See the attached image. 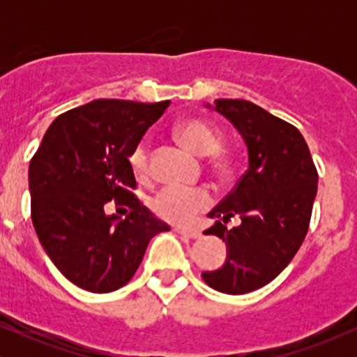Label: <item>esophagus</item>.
<instances>
[{
	"label": "esophagus",
	"mask_w": 357,
	"mask_h": 357,
	"mask_svg": "<svg viewBox=\"0 0 357 357\" xmlns=\"http://www.w3.org/2000/svg\"><path fill=\"white\" fill-rule=\"evenodd\" d=\"M174 231L179 233V235H183V236H188V238H192V240L199 238V236H202V231H198V230H190V228L176 227Z\"/></svg>",
	"instance_id": "1"
}]
</instances>
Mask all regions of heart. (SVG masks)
Returning a JSON list of instances; mask_svg holds the SVG:
<instances>
[{"label":"heart","instance_id":"heart-1","mask_svg":"<svg viewBox=\"0 0 357 357\" xmlns=\"http://www.w3.org/2000/svg\"><path fill=\"white\" fill-rule=\"evenodd\" d=\"M176 136L192 153L199 155H213V162L220 171L227 169V162L216 154L221 146V137L208 122L202 121V119H188V121L176 126ZM149 141L144 137L132 147L129 154L130 167L139 179H146L149 176ZM211 202V195L206 188L171 184V186L162 188L151 199V210L154 211L155 216L169 221V223L188 225L195 220L198 213L206 210Z\"/></svg>","mask_w":357,"mask_h":357}]
</instances>
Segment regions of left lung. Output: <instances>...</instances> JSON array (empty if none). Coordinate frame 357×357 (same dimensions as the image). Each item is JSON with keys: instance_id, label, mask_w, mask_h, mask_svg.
<instances>
[{"instance_id": "left-lung-1", "label": "left lung", "mask_w": 357, "mask_h": 357, "mask_svg": "<svg viewBox=\"0 0 357 357\" xmlns=\"http://www.w3.org/2000/svg\"><path fill=\"white\" fill-rule=\"evenodd\" d=\"M215 109L243 136L248 169L210 211L221 218L204 235L227 243L228 258L202 277L218 292L240 296L270 284L292 261L309 231L317 195V169L296 126L248 100L216 99ZM233 215L242 223L228 231Z\"/></svg>"}]
</instances>
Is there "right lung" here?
<instances>
[{"label": "right lung", "mask_w": 357, "mask_h": 357, "mask_svg": "<svg viewBox=\"0 0 357 357\" xmlns=\"http://www.w3.org/2000/svg\"><path fill=\"white\" fill-rule=\"evenodd\" d=\"M169 100L142 104L99 99L60 114L30 161L31 221L40 243L65 278L107 294L124 287L147 243L169 227L134 195L129 154ZM114 199L128 216L107 217Z\"/></svg>", "instance_id": "add662e5"}]
</instances>
